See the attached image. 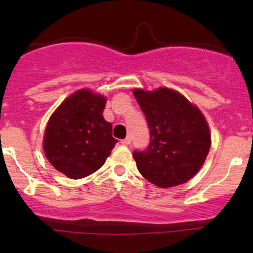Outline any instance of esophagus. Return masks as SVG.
I'll list each match as a JSON object with an SVG mask.
<instances>
[{
	"label": "esophagus",
	"instance_id": "1",
	"mask_svg": "<svg viewBox=\"0 0 253 253\" xmlns=\"http://www.w3.org/2000/svg\"><path fill=\"white\" fill-rule=\"evenodd\" d=\"M120 143L123 144V145H129L130 144V138H129V136H127V138L123 139V140H121Z\"/></svg>",
	"mask_w": 253,
	"mask_h": 253
}]
</instances>
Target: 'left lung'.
I'll list each match as a JSON object with an SVG mask.
<instances>
[{
	"label": "left lung",
	"instance_id": "left-lung-1",
	"mask_svg": "<svg viewBox=\"0 0 253 253\" xmlns=\"http://www.w3.org/2000/svg\"><path fill=\"white\" fill-rule=\"evenodd\" d=\"M133 95L150 129L149 146L133 151L139 172L161 188L189 181L201 169L211 147L202 113L171 89H135Z\"/></svg>",
	"mask_w": 253,
	"mask_h": 253
}]
</instances>
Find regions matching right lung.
<instances>
[{
  "label": "right lung",
  "instance_id": "add662e5",
  "mask_svg": "<svg viewBox=\"0 0 253 253\" xmlns=\"http://www.w3.org/2000/svg\"><path fill=\"white\" fill-rule=\"evenodd\" d=\"M106 98L78 90L58 107L48 120L43 151L48 162L70 178L91 175L106 162L118 143L112 124L103 118Z\"/></svg>",
  "mask_w": 253,
  "mask_h": 253
}]
</instances>
